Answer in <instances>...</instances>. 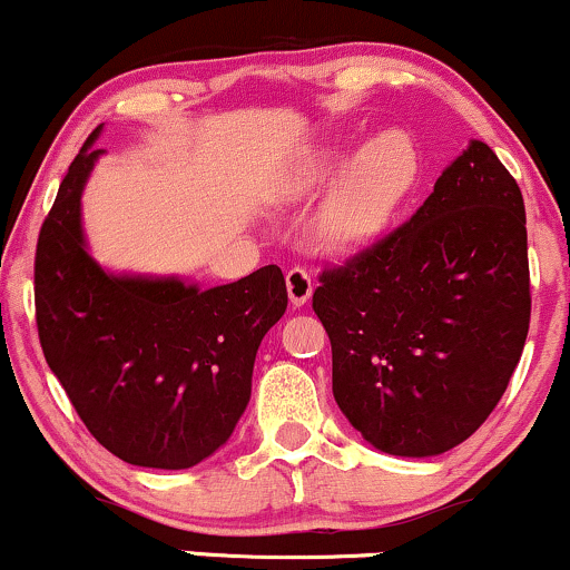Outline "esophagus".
Here are the masks:
<instances>
[{
	"instance_id": "obj_1",
	"label": "esophagus",
	"mask_w": 570,
	"mask_h": 570,
	"mask_svg": "<svg viewBox=\"0 0 570 570\" xmlns=\"http://www.w3.org/2000/svg\"><path fill=\"white\" fill-rule=\"evenodd\" d=\"M286 292H289V299L294 307H303L313 294V278L305 267H292L286 273Z\"/></svg>"
}]
</instances>
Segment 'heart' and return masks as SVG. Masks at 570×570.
I'll use <instances>...</instances> for the list:
<instances>
[{
  "instance_id": "1",
  "label": "heart",
  "mask_w": 570,
  "mask_h": 570,
  "mask_svg": "<svg viewBox=\"0 0 570 570\" xmlns=\"http://www.w3.org/2000/svg\"><path fill=\"white\" fill-rule=\"evenodd\" d=\"M345 150L321 146L311 150L281 185V196L297 198L318 190L342 167ZM420 175V154L406 132L387 129L372 137L345 161L321 209V238L328 249L351 255L372 246Z\"/></svg>"
}]
</instances>
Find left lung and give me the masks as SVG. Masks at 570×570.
<instances>
[{
    "label": "left lung",
    "mask_w": 570,
    "mask_h": 570,
    "mask_svg": "<svg viewBox=\"0 0 570 570\" xmlns=\"http://www.w3.org/2000/svg\"><path fill=\"white\" fill-rule=\"evenodd\" d=\"M318 281L342 414L385 454L454 449L497 409L531 324L515 177L472 140L411 219Z\"/></svg>",
    "instance_id": "obj_1"
}]
</instances>
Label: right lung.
Wrapping results in <instances>:
<instances>
[{
  "label": "right lung",
  "instance_id": "1",
  "mask_svg": "<svg viewBox=\"0 0 570 570\" xmlns=\"http://www.w3.org/2000/svg\"><path fill=\"white\" fill-rule=\"evenodd\" d=\"M87 137L42 223L33 303L45 358L95 441L137 468L185 470L228 441L252 395L263 337L284 315L286 281L265 265L198 289L180 278L114 276L87 255Z\"/></svg>",
  "mask_w": 570,
  "mask_h": 570
}]
</instances>
